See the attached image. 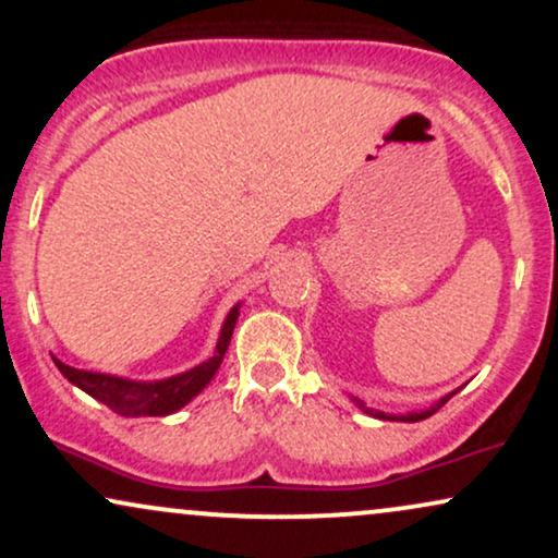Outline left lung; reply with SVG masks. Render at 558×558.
Wrapping results in <instances>:
<instances>
[{"label":"left lung","instance_id":"8db88e82","mask_svg":"<svg viewBox=\"0 0 558 558\" xmlns=\"http://www.w3.org/2000/svg\"><path fill=\"white\" fill-rule=\"evenodd\" d=\"M456 393V391H453ZM453 393H448L446 399H440L437 401L435 407H429V409H425V412H414V414H401V417H397V414H384V412H373V409H368V407H363L365 412L368 414H373V417H378V420H397V422H420V420H427V417H433V414L437 412V409H440L442 404H446V401L453 397Z\"/></svg>","mask_w":558,"mask_h":558}]
</instances>
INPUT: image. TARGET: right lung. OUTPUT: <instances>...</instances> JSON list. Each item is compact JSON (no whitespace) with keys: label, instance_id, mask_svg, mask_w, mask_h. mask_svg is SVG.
Returning a JSON list of instances; mask_svg holds the SVG:
<instances>
[{"label":"right lung","instance_id":"obj_1","mask_svg":"<svg viewBox=\"0 0 558 558\" xmlns=\"http://www.w3.org/2000/svg\"><path fill=\"white\" fill-rule=\"evenodd\" d=\"M236 316H239V306L231 308L227 322H223L216 352L206 363L195 365L193 371L180 373V376L174 378L157 380V384H136V380L72 368V365H63L61 361H53V363L59 365V371L72 380L74 386H80V389L87 391L89 397L102 401V404L110 407L116 414H123V417H146V414H149V417H165V414H172L178 412L180 407H185L187 401L206 389L210 378L216 376L218 365L223 361V352L229 348Z\"/></svg>","mask_w":558,"mask_h":558}]
</instances>
